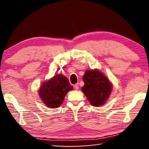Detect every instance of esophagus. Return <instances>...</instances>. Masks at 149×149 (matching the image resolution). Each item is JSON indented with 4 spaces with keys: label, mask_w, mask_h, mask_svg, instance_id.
<instances>
[{
    "label": "esophagus",
    "mask_w": 149,
    "mask_h": 149,
    "mask_svg": "<svg viewBox=\"0 0 149 149\" xmlns=\"http://www.w3.org/2000/svg\"><path fill=\"white\" fill-rule=\"evenodd\" d=\"M74 89H76V90L79 89V84H75V85H74Z\"/></svg>",
    "instance_id": "34e87169"
}]
</instances>
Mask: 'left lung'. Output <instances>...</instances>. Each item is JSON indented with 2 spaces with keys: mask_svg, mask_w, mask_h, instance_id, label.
Returning <instances> with one entry per match:
<instances>
[{
  "mask_svg": "<svg viewBox=\"0 0 149 149\" xmlns=\"http://www.w3.org/2000/svg\"><path fill=\"white\" fill-rule=\"evenodd\" d=\"M81 91L94 107L104 104L112 91V85L104 74L97 70H87L83 77Z\"/></svg>",
  "mask_w": 149,
  "mask_h": 149,
  "instance_id": "obj_1",
  "label": "left lung"
}]
</instances>
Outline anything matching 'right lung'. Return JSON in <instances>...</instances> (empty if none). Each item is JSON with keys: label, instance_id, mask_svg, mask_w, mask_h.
I'll list each match as a JSON object with an SVG mask.
<instances>
[{"label": "right lung", "instance_id": "right-lung-1", "mask_svg": "<svg viewBox=\"0 0 149 149\" xmlns=\"http://www.w3.org/2000/svg\"><path fill=\"white\" fill-rule=\"evenodd\" d=\"M72 89L73 86L70 85L68 79L59 74L43 83L39 94L45 105L50 108H56L62 104L65 95Z\"/></svg>", "mask_w": 149, "mask_h": 149}]
</instances>
